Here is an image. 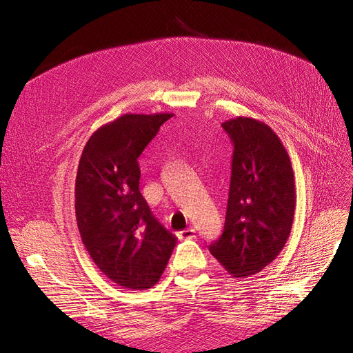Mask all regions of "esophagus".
Here are the masks:
<instances>
[{"label": "esophagus", "mask_w": 353, "mask_h": 353, "mask_svg": "<svg viewBox=\"0 0 353 353\" xmlns=\"http://www.w3.org/2000/svg\"><path fill=\"white\" fill-rule=\"evenodd\" d=\"M177 236H179V239H193V237H196V230L189 227V229H186L183 232H179Z\"/></svg>", "instance_id": "1"}]
</instances>
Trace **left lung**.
<instances>
[{
	"mask_svg": "<svg viewBox=\"0 0 353 353\" xmlns=\"http://www.w3.org/2000/svg\"><path fill=\"white\" fill-rule=\"evenodd\" d=\"M223 129L234 145L224 230L210 252L233 277L263 271L286 245L296 192L289 154L268 124L239 116Z\"/></svg>",
	"mask_w": 353,
	"mask_h": 353,
	"instance_id": "1",
	"label": "left lung"
}]
</instances>
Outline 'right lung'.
<instances>
[{
	"instance_id": "add662e5",
	"label": "right lung",
	"mask_w": 353,
	"mask_h": 353,
	"mask_svg": "<svg viewBox=\"0 0 353 353\" xmlns=\"http://www.w3.org/2000/svg\"><path fill=\"white\" fill-rule=\"evenodd\" d=\"M173 116L123 114L92 133L79 161V233L97 267L124 289L145 290L160 281L177 242L143 199L138 164L145 146Z\"/></svg>"
}]
</instances>
